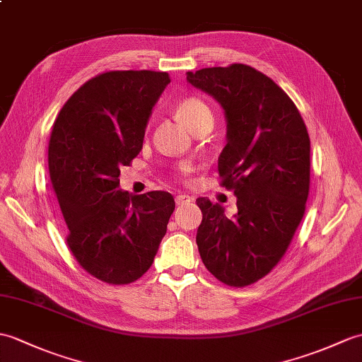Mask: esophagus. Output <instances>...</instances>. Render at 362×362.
Masks as SVG:
<instances>
[{"label": "esophagus", "mask_w": 362, "mask_h": 362, "mask_svg": "<svg viewBox=\"0 0 362 362\" xmlns=\"http://www.w3.org/2000/svg\"><path fill=\"white\" fill-rule=\"evenodd\" d=\"M188 202H192V197L188 196V194H177V196H175V204H177V205L188 204Z\"/></svg>", "instance_id": "esophagus-1"}]
</instances>
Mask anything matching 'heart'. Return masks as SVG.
<instances>
[{
  "label": "heart",
  "instance_id": "obj_1",
  "mask_svg": "<svg viewBox=\"0 0 362 362\" xmlns=\"http://www.w3.org/2000/svg\"><path fill=\"white\" fill-rule=\"evenodd\" d=\"M175 117L187 126V128L194 132L202 134L208 132L214 124V114L204 100L199 97H187L182 98L180 102L175 105ZM180 174H188L191 171L189 163H180L177 166Z\"/></svg>",
  "mask_w": 362,
  "mask_h": 362
}]
</instances>
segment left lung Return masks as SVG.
<instances>
[{"mask_svg":"<svg viewBox=\"0 0 362 362\" xmlns=\"http://www.w3.org/2000/svg\"><path fill=\"white\" fill-rule=\"evenodd\" d=\"M187 80L223 107L226 145L217 170L238 199L233 216L209 199L196 200L199 253L221 282L245 287L277 265L304 217L310 137L291 98L255 67H205Z\"/></svg>","mask_w":362,"mask_h":362,"instance_id":"1","label":"left lung"}]
</instances>
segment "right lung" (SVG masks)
Returning <instances> with one entry per match:
<instances>
[{"mask_svg": "<svg viewBox=\"0 0 362 362\" xmlns=\"http://www.w3.org/2000/svg\"><path fill=\"white\" fill-rule=\"evenodd\" d=\"M170 81L156 71L100 74L74 92L50 134L49 174L69 228L67 247L106 284H131L149 270L175 208L166 191L119 189L120 170L141 151Z\"/></svg>", "mask_w": 362, "mask_h": 362, "instance_id": "add662e5", "label": "right lung"}]
</instances>
